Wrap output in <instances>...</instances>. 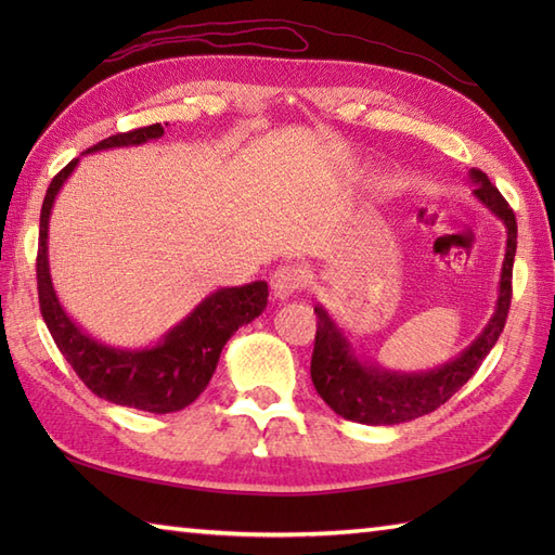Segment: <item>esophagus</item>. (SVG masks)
<instances>
[{
  "instance_id": "esophagus-1",
  "label": "esophagus",
  "mask_w": 555,
  "mask_h": 555,
  "mask_svg": "<svg viewBox=\"0 0 555 555\" xmlns=\"http://www.w3.org/2000/svg\"><path fill=\"white\" fill-rule=\"evenodd\" d=\"M269 284H271V293H274V298L279 300H286L293 293L300 291L305 284V271L300 267H279L276 271H271L269 276Z\"/></svg>"
}]
</instances>
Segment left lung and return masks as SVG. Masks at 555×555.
I'll use <instances>...</instances> for the list:
<instances>
[{"label":"left lung","mask_w":555,"mask_h":555,"mask_svg":"<svg viewBox=\"0 0 555 555\" xmlns=\"http://www.w3.org/2000/svg\"><path fill=\"white\" fill-rule=\"evenodd\" d=\"M475 183V197L481 205H487L496 215L508 231V243H505V259L501 269L499 300L496 310L485 332L469 348H465L451 362L429 372H388L379 364L358 360L352 352L348 338L328 317L322 305H314L317 314V336L312 352V384L317 393L324 398V403L332 408L336 415L360 424H400L410 422L422 415H429L436 408H441L460 386L473 379V374L485 362L489 350L496 346L503 332L505 320H508L511 298H513V262L517 247V221L515 211L505 203L496 185H491L487 173L479 169L469 171Z\"/></svg>","instance_id":"8db88e82"}]
</instances>
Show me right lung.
Here are the masks:
<instances>
[{
  "mask_svg": "<svg viewBox=\"0 0 555 555\" xmlns=\"http://www.w3.org/2000/svg\"><path fill=\"white\" fill-rule=\"evenodd\" d=\"M162 135L164 126L152 124L104 138L98 145L88 147L86 155L112 147L143 145L147 140ZM76 164L78 159L68 162L54 176L44 193L40 211V241L35 269H38L42 320L66 362L95 396L116 405L155 412V415L183 410L207 388L227 340L238 332V326L250 324L255 317L262 314L269 288L264 281H253L245 286L215 291L185 320L176 324L155 348L124 350L104 346L88 336L59 302L50 276V259H47V229H50L54 197L62 191L70 171L76 169Z\"/></svg>",
  "mask_w": 555,
  "mask_h": 555,
  "instance_id": "right-lung-1",
  "label": "right lung"
}]
</instances>
